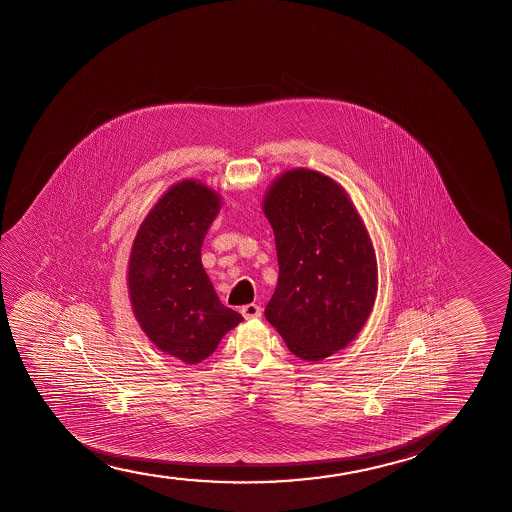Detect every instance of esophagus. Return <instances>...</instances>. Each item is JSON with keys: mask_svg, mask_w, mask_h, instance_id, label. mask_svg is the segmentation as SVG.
I'll return each mask as SVG.
<instances>
[{"mask_svg": "<svg viewBox=\"0 0 512 512\" xmlns=\"http://www.w3.org/2000/svg\"><path fill=\"white\" fill-rule=\"evenodd\" d=\"M241 313H243L246 320H253V318H260L262 308H260L259 304H246V306L241 308Z\"/></svg>", "mask_w": 512, "mask_h": 512, "instance_id": "34e87169", "label": "esophagus"}]
</instances>
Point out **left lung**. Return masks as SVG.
<instances>
[{"label": "left lung", "instance_id": "8db88e82", "mask_svg": "<svg viewBox=\"0 0 512 512\" xmlns=\"http://www.w3.org/2000/svg\"><path fill=\"white\" fill-rule=\"evenodd\" d=\"M280 276L267 322L295 357L318 362L346 348L371 315L378 262L346 190L313 169L285 171L262 201Z\"/></svg>", "mask_w": 512, "mask_h": 512}]
</instances>
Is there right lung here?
<instances>
[{
  "mask_svg": "<svg viewBox=\"0 0 512 512\" xmlns=\"http://www.w3.org/2000/svg\"><path fill=\"white\" fill-rule=\"evenodd\" d=\"M220 211V196L197 180L169 187L134 238L127 287L148 339L183 364L217 350L243 316L224 306L201 262V246Z\"/></svg>",
  "mask_w": 512,
  "mask_h": 512,
  "instance_id": "right-lung-1",
  "label": "right lung"
}]
</instances>
